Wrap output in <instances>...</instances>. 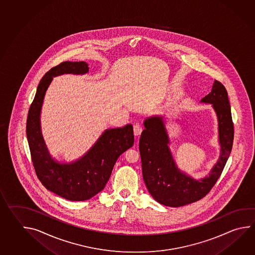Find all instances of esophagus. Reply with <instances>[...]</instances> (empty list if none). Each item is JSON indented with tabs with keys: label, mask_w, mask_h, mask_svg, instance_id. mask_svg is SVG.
Instances as JSON below:
<instances>
[{
	"label": "esophagus",
	"mask_w": 255,
	"mask_h": 255,
	"mask_svg": "<svg viewBox=\"0 0 255 255\" xmlns=\"http://www.w3.org/2000/svg\"><path fill=\"white\" fill-rule=\"evenodd\" d=\"M142 129H143V127L140 124H135L133 125V132H134L135 135H140L141 131H142Z\"/></svg>",
	"instance_id": "obj_1"
}]
</instances>
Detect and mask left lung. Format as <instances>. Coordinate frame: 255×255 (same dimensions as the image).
<instances>
[{
    "label": "left lung",
    "instance_id": "8db88e82",
    "mask_svg": "<svg viewBox=\"0 0 255 255\" xmlns=\"http://www.w3.org/2000/svg\"><path fill=\"white\" fill-rule=\"evenodd\" d=\"M200 102L212 104L216 114L221 153L208 175L199 180L177 166L162 116H151L143 122L145 129L139 143L142 177L151 196L162 205L180 207L204 197L217 182L232 151L234 124L226 89L214 80L211 93Z\"/></svg>",
    "mask_w": 255,
    "mask_h": 255
}]
</instances>
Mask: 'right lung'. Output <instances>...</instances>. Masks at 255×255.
<instances>
[{"mask_svg": "<svg viewBox=\"0 0 255 255\" xmlns=\"http://www.w3.org/2000/svg\"><path fill=\"white\" fill-rule=\"evenodd\" d=\"M85 62H64L48 71L40 81L26 123V135L37 177L47 190L69 201L89 200L104 190L119 156L133 145L132 125L106 129L85 154L71 162L52 158L42 137L41 112L47 89L63 74L83 75Z\"/></svg>", "mask_w": 255, "mask_h": 255, "instance_id": "right-lung-1", "label": "right lung"}]
</instances>
